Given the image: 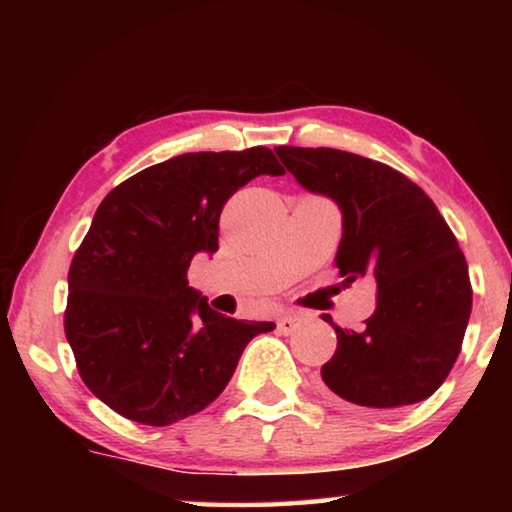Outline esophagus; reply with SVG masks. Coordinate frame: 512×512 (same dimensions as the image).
<instances>
[{
	"label": "esophagus",
	"mask_w": 512,
	"mask_h": 512,
	"mask_svg": "<svg viewBox=\"0 0 512 512\" xmlns=\"http://www.w3.org/2000/svg\"><path fill=\"white\" fill-rule=\"evenodd\" d=\"M298 327H300V316L296 314H282L277 318V329H280V334H293Z\"/></svg>",
	"instance_id": "esophagus-1"
}]
</instances>
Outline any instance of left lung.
<instances>
[{"label":"left lung","mask_w":512,"mask_h":512,"mask_svg":"<svg viewBox=\"0 0 512 512\" xmlns=\"http://www.w3.org/2000/svg\"><path fill=\"white\" fill-rule=\"evenodd\" d=\"M275 153L307 192L341 210L336 266L345 282L377 284V309L361 332L323 316L336 352L320 377L368 409L427 400L452 370L472 311L467 262L438 207L400 171L357 153L300 146Z\"/></svg>","instance_id":"left-lung-1"}]
</instances>
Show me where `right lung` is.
Masks as SVG:
<instances>
[{
	"mask_svg": "<svg viewBox=\"0 0 512 512\" xmlns=\"http://www.w3.org/2000/svg\"><path fill=\"white\" fill-rule=\"evenodd\" d=\"M282 173L264 146L185 153L103 198L69 266L65 336L85 386L112 411L151 427L203 411L246 345L275 329L214 311L189 287L187 268L219 250L225 201Z\"/></svg>",
	"mask_w": 512,
	"mask_h": 512,
	"instance_id": "obj_1",
	"label": "right lung"
}]
</instances>
